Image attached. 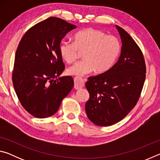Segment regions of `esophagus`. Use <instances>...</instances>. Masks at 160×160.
Here are the masks:
<instances>
[{"label": "esophagus", "mask_w": 160, "mask_h": 160, "mask_svg": "<svg viewBox=\"0 0 160 160\" xmlns=\"http://www.w3.org/2000/svg\"><path fill=\"white\" fill-rule=\"evenodd\" d=\"M85 86V82L82 78L75 77L74 78V88L76 90H79L80 88H82Z\"/></svg>", "instance_id": "34e87169"}]
</instances>
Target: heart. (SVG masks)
Returning <instances> with one entry per match:
<instances>
[{
    "label": "heart",
    "mask_w": 160,
    "mask_h": 160,
    "mask_svg": "<svg viewBox=\"0 0 160 160\" xmlns=\"http://www.w3.org/2000/svg\"><path fill=\"white\" fill-rule=\"evenodd\" d=\"M121 51L118 38L108 36L102 31L84 29L75 34L74 42L63 41L59 45L61 58L72 63L84 53L85 60L78 62L67 70L68 74L82 76L92 72L107 71L114 64Z\"/></svg>",
    "instance_id": "heart-1"
}]
</instances>
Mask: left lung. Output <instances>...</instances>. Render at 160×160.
I'll list each match as a JSON object with an SVG mask.
<instances>
[{
    "label": "left lung",
    "mask_w": 160,
    "mask_h": 160,
    "mask_svg": "<svg viewBox=\"0 0 160 160\" xmlns=\"http://www.w3.org/2000/svg\"><path fill=\"white\" fill-rule=\"evenodd\" d=\"M122 47L118 61L106 72L88 78V118L97 126H109L125 118L136 105L146 76L141 49L123 28L116 25Z\"/></svg>",
    "instance_id": "8db88e82"
}]
</instances>
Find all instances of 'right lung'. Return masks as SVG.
<instances>
[{
  "mask_svg": "<svg viewBox=\"0 0 160 160\" xmlns=\"http://www.w3.org/2000/svg\"><path fill=\"white\" fill-rule=\"evenodd\" d=\"M75 28L66 20L50 17L29 29L19 43L12 83L22 106L34 117L53 115L73 88L71 76L54 78L65 69L59 45Z\"/></svg>",
  "mask_w": 160,
  "mask_h": 160,
  "instance_id": "obj_1",
  "label": "right lung"
}]
</instances>
